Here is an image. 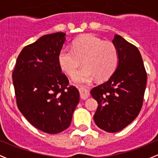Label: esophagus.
<instances>
[{
    "label": "esophagus",
    "instance_id": "esophagus-1",
    "mask_svg": "<svg viewBox=\"0 0 158 158\" xmlns=\"http://www.w3.org/2000/svg\"><path fill=\"white\" fill-rule=\"evenodd\" d=\"M79 93H80V97L82 99H86L89 97L90 92L88 90L81 88H79Z\"/></svg>",
    "mask_w": 158,
    "mask_h": 158
}]
</instances>
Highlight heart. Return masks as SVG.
<instances>
[{"instance_id": "b5f03b06", "label": "heart", "mask_w": 158, "mask_h": 158, "mask_svg": "<svg viewBox=\"0 0 158 158\" xmlns=\"http://www.w3.org/2000/svg\"><path fill=\"white\" fill-rule=\"evenodd\" d=\"M82 60L85 66L76 73V81L89 82L97 77L103 79L110 77L117 68L118 52L113 43L86 34L74 41L73 50L64 47L59 53L61 68L70 76L74 74Z\"/></svg>"}]
</instances>
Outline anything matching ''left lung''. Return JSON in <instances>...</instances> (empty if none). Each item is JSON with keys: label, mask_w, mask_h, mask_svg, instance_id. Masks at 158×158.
Instances as JSON below:
<instances>
[{"label": "left lung", "mask_w": 158, "mask_h": 158, "mask_svg": "<svg viewBox=\"0 0 158 158\" xmlns=\"http://www.w3.org/2000/svg\"><path fill=\"white\" fill-rule=\"evenodd\" d=\"M112 42L118 52L117 68L108 81L90 90L99 105L94 122L101 129L110 133L121 131L138 116L147 80L137 47L119 35H114Z\"/></svg>", "instance_id": "left-lung-1"}]
</instances>
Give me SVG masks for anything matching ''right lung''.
I'll use <instances>...</instances> for the list:
<instances>
[{
	"mask_svg": "<svg viewBox=\"0 0 158 158\" xmlns=\"http://www.w3.org/2000/svg\"><path fill=\"white\" fill-rule=\"evenodd\" d=\"M64 32L41 36L18 56L12 80L18 108L29 123L48 134L67 129L79 101L76 87L61 73L59 53Z\"/></svg>",
	"mask_w": 158,
	"mask_h": 158,
	"instance_id": "obj_1",
	"label": "right lung"
}]
</instances>
